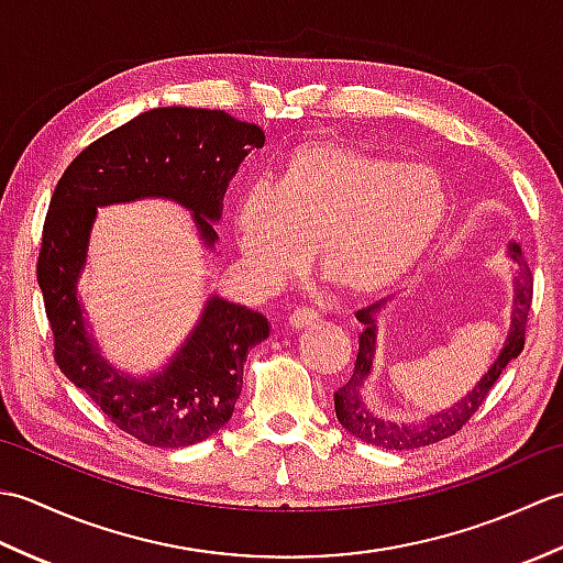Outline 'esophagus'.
<instances>
[{"instance_id": "1", "label": "esophagus", "mask_w": 563, "mask_h": 563, "mask_svg": "<svg viewBox=\"0 0 563 563\" xmlns=\"http://www.w3.org/2000/svg\"><path fill=\"white\" fill-rule=\"evenodd\" d=\"M314 321H319V312H317L314 307H297L295 312L290 314V327H292V329L312 327Z\"/></svg>"}]
</instances>
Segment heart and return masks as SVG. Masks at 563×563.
Segmentation results:
<instances>
[{
  "instance_id": "b5f03b06",
  "label": "heart",
  "mask_w": 563,
  "mask_h": 563,
  "mask_svg": "<svg viewBox=\"0 0 563 563\" xmlns=\"http://www.w3.org/2000/svg\"><path fill=\"white\" fill-rule=\"evenodd\" d=\"M445 178L361 145L312 140L285 159L275 186L239 198L234 234L251 278L278 285L305 266L339 290L375 295L397 283L448 218Z\"/></svg>"
}]
</instances>
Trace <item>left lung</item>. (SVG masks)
<instances>
[{
	"instance_id": "obj_1",
	"label": "left lung",
	"mask_w": 563,
	"mask_h": 563,
	"mask_svg": "<svg viewBox=\"0 0 563 563\" xmlns=\"http://www.w3.org/2000/svg\"><path fill=\"white\" fill-rule=\"evenodd\" d=\"M510 258L518 263L520 271L516 275V297H512V314H510V331L508 339L504 343V351L498 353L496 363L488 367V373L476 382V387L466 394L464 399H460L450 409L440 411L435 416L426 418L421 423H394L385 421L382 416H375L367 409L363 401V387L365 379L369 377V369H373V357H375V314L379 312V307L385 302L369 305L357 309V321L363 324L361 333V345H357V357H355V369L351 379L333 394V406H336V416L341 426L353 433L355 438H361L363 442H373L377 448L385 450H413V448H426L433 445L438 440H445L450 435L462 430V426L470 421V418L476 413V409L486 401L488 391L496 385V379L504 373L506 365L522 353L525 349V333H528V317H530V307H532V273L528 268V263L522 261V251L518 244H510Z\"/></svg>"
}]
</instances>
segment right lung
Instances as JSON below:
<instances>
[{"label": "right lung", "instance_id": "1", "mask_svg": "<svg viewBox=\"0 0 563 563\" xmlns=\"http://www.w3.org/2000/svg\"><path fill=\"white\" fill-rule=\"evenodd\" d=\"M266 135L224 111H145L91 142L65 169L45 214L38 285L53 329L55 363L89 394L123 433L152 448H186L210 438L232 418L242 394L244 363L268 339V321L212 295L202 317L164 373L123 377L103 361L84 321L79 273L97 208L137 198H172L194 212L206 246H214L227 184Z\"/></svg>", "mask_w": 563, "mask_h": 563}]
</instances>
